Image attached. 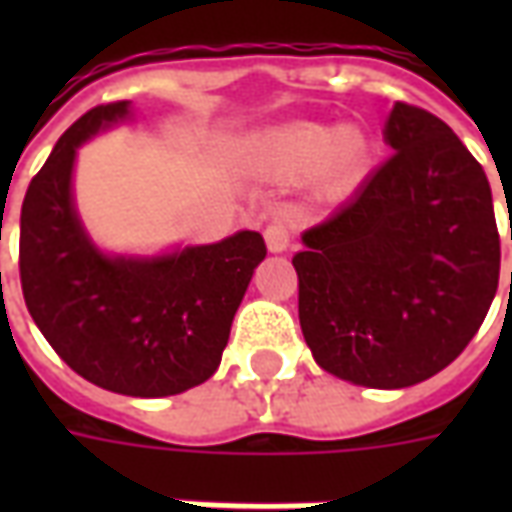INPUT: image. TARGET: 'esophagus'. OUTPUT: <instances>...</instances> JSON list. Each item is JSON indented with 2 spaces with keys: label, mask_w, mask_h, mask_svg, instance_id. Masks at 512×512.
Wrapping results in <instances>:
<instances>
[{
  "label": "esophagus",
  "mask_w": 512,
  "mask_h": 512,
  "mask_svg": "<svg viewBox=\"0 0 512 512\" xmlns=\"http://www.w3.org/2000/svg\"><path fill=\"white\" fill-rule=\"evenodd\" d=\"M263 235H266L268 252H285L290 246L288 216H285V213H277V216L266 224V233Z\"/></svg>",
  "instance_id": "1"
}]
</instances>
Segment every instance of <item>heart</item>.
<instances>
[{
  "label": "heart",
  "mask_w": 512,
  "mask_h": 512,
  "mask_svg": "<svg viewBox=\"0 0 512 512\" xmlns=\"http://www.w3.org/2000/svg\"><path fill=\"white\" fill-rule=\"evenodd\" d=\"M373 153V139L359 126L288 123L257 136L249 161L266 178H304L315 194L340 200L367 178Z\"/></svg>",
  "instance_id": "b5f03b06"
}]
</instances>
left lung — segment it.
I'll return each mask as SVG.
<instances>
[{"label": "left lung", "instance_id": "left-lung-1", "mask_svg": "<svg viewBox=\"0 0 512 512\" xmlns=\"http://www.w3.org/2000/svg\"><path fill=\"white\" fill-rule=\"evenodd\" d=\"M384 139L392 158L301 235L293 268L315 362L351 384L403 389L477 334L499 285V233L483 167L444 120L397 101Z\"/></svg>", "mask_w": 512, "mask_h": 512}]
</instances>
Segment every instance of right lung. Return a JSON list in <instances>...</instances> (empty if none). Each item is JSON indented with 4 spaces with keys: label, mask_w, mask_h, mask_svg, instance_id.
I'll list each match as a JSON object with an SVG mask.
<instances>
[{
    "label": "right lung",
    "mask_w": 512,
    "mask_h": 512,
    "mask_svg": "<svg viewBox=\"0 0 512 512\" xmlns=\"http://www.w3.org/2000/svg\"><path fill=\"white\" fill-rule=\"evenodd\" d=\"M128 117L131 101L90 109L32 178L21 205V290L51 348L90 384L180 395L216 373L266 244L241 230L156 257L101 252L73 205V164L90 136Z\"/></svg>",
    "instance_id": "add662e5"
}]
</instances>
